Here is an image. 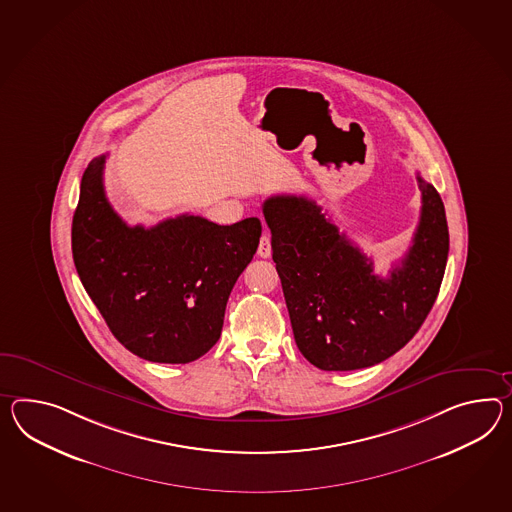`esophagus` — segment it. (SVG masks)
Instances as JSON below:
<instances>
[{
    "instance_id": "1",
    "label": "esophagus",
    "mask_w": 512,
    "mask_h": 512,
    "mask_svg": "<svg viewBox=\"0 0 512 512\" xmlns=\"http://www.w3.org/2000/svg\"><path fill=\"white\" fill-rule=\"evenodd\" d=\"M257 253H259V257H262V259H268V257L272 255V240H270V235H266V233L262 235Z\"/></svg>"
}]
</instances>
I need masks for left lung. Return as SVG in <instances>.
Segmentation results:
<instances>
[{"label":"left lung","instance_id":"left-lung-1","mask_svg":"<svg viewBox=\"0 0 512 512\" xmlns=\"http://www.w3.org/2000/svg\"><path fill=\"white\" fill-rule=\"evenodd\" d=\"M422 212L412 246L388 277L316 201L272 196L264 220L290 324L303 357L325 372H348L392 357L411 340L437 300L449 251L437 188L416 175Z\"/></svg>","mask_w":512,"mask_h":512}]
</instances>
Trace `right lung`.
<instances>
[{
    "label": "right lung",
    "mask_w": 512,
    "mask_h": 512,
    "mask_svg": "<svg viewBox=\"0 0 512 512\" xmlns=\"http://www.w3.org/2000/svg\"><path fill=\"white\" fill-rule=\"evenodd\" d=\"M92 159L72 222L75 270L116 340L140 359L187 364L218 342L225 305L261 238L259 218L218 225L194 214L125 224Z\"/></svg>",
    "instance_id": "right-lung-1"
}]
</instances>
